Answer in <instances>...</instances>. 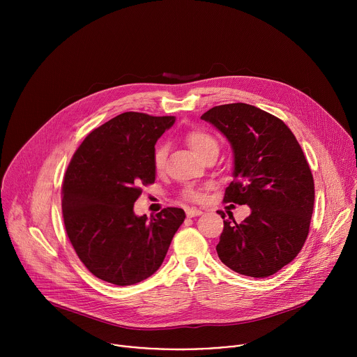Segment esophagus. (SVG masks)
<instances>
[{"label":"esophagus","mask_w":357,"mask_h":357,"mask_svg":"<svg viewBox=\"0 0 357 357\" xmlns=\"http://www.w3.org/2000/svg\"><path fill=\"white\" fill-rule=\"evenodd\" d=\"M203 212L199 211V209H193V208H189L186 209V216L188 218H195V216H200Z\"/></svg>","instance_id":"34e87169"}]
</instances>
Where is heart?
I'll return each mask as SVG.
<instances>
[{
	"mask_svg": "<svg viewBox=\"0 0 357 357\" xmlns=\"http://www.w3.org/2000/svg\"><path fill=\"white\" fill-rule=\"evenodd\" d=\"M185 141L199 158L206 157L208 154H211V152H219L218 139L211 132H208L205 130H200V128L189 130L185 134ZM167 154H168V151L164 145L157 146V149L154 152V167L157 171L164 169L165 161H167ZM182 196L186 200H193V202H199L203 199L202 190L192 185L183 188Z\"/></svg>",
	"mask_w": 357,
	"mask_h": 357,
	"instance_id": "heart-1",
	"label": "heart"
}]
</instances>
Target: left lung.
I'll return each instance as SVG.
<instances>
[{
    "label": "left lung",
    "mask_w": 357,
    "mask_h": 357,
    "mask_svg": "<svg viewBox=\"0 0 357 357\" xmlns=\"http://www.w3.org/2000/svg\"><path fill=\"white\" fill-rule=\"evenodd\" d=\"M200 119L233 149V182L225 202L251 209L241 223L230 215L223 220L218 256L241 275L270 277L298 256L308 237L315 200L310 165L284 121L259 107L223 105Z\"/></svg>",
    "instance_id": "obj_1"
}]
</instances>
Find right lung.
I'll return each mask as SVG.
<instances>
[{
    "label": "right lung",
    "instance_id": "add662e5",
    "mask_svg": "<svg viewBox=\"0 0 357 357\" xmlns=\"http://www.w3.org/2000/svg\"><path fill=\"white\" fill-rule=\"evenodd\" d=\"M174 116L127 112L93 130L75 152L63 181L68 237L86 268L114 285H132L162 264L185 220L179 208L137 216L141 185L155 181L158 138Z\"/></svg>",
    "mask_w": 357,
    "mask_h": 357
}]
</instances>
